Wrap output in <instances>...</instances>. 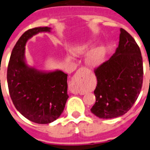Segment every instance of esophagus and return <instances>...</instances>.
<instances>
[{"label":"esophagus","mask_w":150,"mask_h":150,"mask_svg":"<svg viewBox=\"0 0 150 150\" xmlns=\"http://www.w3.org/2000/svg\"><path fill=\"white\" fill-rule=\"evenodd\" d=\"M83 69H79L77 71V72L75 73V76H74L73 79H72V81H71V84L69 86V90L71 91V93H74V94H78L79 93V90L77 88V85L79 84V82L80 81L81 76H82V72Z\"/></svg>","instance_id":"obj_1"}]
</instances>
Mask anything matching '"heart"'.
Returning <instances> with one entry per match:
<instances>
[{
	"label": "heart",
	"mask_w": 150,
	"mask_h": 150,
	"mask_svg": "<svg viewBox=\"0 0 150 150\" xmlns=\"http://www.w3.org/2000/svg\"><path fill=\"white\" fill-rule=\"evenodd\" d=\"M90 43L84 42L75 44L71 47V52L74 55H83L89 50ZM105 48L104 47L100 46L94 49L88 54L86 59V62L91 67H97L104 62L105 59Z\"/></svg>",
	"instance_id": "b5f03b06"
}]
</instances>
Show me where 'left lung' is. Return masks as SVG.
<instances>
[{"instance_id":"1","label":"left lung","mask_w":150,"mask_h":150,"mask_svg":"<svg viewBox=\"0 0 150 150\" xmlns=\"http://www.w3.org/2000/svg\"><path fill=\"white\" fill-rule=\"evenodd\" d=\"M118 47L109 60L95 69L96 103L91 111L100 118L125 114L134 105L143 84L144 68L140 47L132 36L120 28Z\"/></svg>"}]
</instances>
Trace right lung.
<instances>
[{
	"label": "right lung",
	"instance_id": "add662e5",
	"mask_svg": "<svg viewBox=\"0 0 150 150\" xmlns=\"http://www.w3.org/2000/svg\"><path fill=\"white\" fill-rule=\"evenodd\" d=\"M49 27H38L23 34L11 53L7 68L9 93L16 109L31 122L49 124L64 110L67 99V74L60 70L39 71L27 65L25 44L40 32H50Z\"/></svg>",
	"mask_w": 150,
	"mask_h": 150
}]
</instances>
